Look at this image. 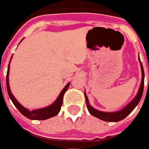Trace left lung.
<instances>
[{
  "instance_id": "left-lung-1",
  "label": "left lung",
  "mask_w": 149,
  "mask_h": 149,
  "mask_svg": "<svg viewBox=\"0 0 149 149\" xmlns=\"http://www.w3.org/2000/svg\"><path fill=\"white\" fill-rule=\"evenodd\" d=\"M139 62L141 65V70H142V81H141L140 87L138 91V94L135 96V98L129 103L128 105H126L123 109L119 110L117 112H102L100 110H97L94 109L92 106L89 104V100L87 95L84 94L85 96V100H86V105H87V109L90 113V114H92L93 116L98 118L100 119H102L104 121H108V122H118L120 121L123 118L127 117L131 112L134 109V108L139 104V101H140L142 95H143V85H144V70H143V67L141 63L140 59H139Z\"/></svg>"
}]
</instances>
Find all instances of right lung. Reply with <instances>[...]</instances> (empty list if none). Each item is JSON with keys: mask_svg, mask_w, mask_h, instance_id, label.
Returning a JSON list of instances; mask_svg holds the SVG:
<instances>
[{"mask_svg": "<svg viewBox=\"0 0 149 149\" xmlns=\"http://www.w3.org/2000/svg\"><path fill=\"white\" fill-rule=\"evenodd\" d=\"M12 57V56H11ZM9 70H10V63L8 65V70H7V74H6V88H7V92H8L9 97L11 100L12 103L14 104V105L17 108V109L26 118H30V119H34V120H45L49 118H52L57 115L59 113L60 110V108L63 103V96L64 94L65 93V91L70 86V83L66 84V86L62 89V91L60 92V95L58 96V98L54 101V103L51 105L45 107L43 109H36V110H29L26 109L25 107L20 104V103L17 100L15 99V97L10 92V85H9Z\"/></svg>", "mask_w": 149, "mask_h": 149, "instance_id": "add662e5", "label": "right lung"}]
</instances>
